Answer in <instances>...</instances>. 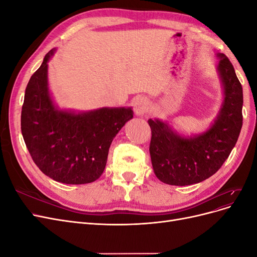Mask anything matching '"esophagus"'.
Wrapping results in <instances>:
<instances>
[{"label":"esophagus","instance_id":"34e87169","mask_svg":"<svg viewBox=\"0 0 257 257\" xmlns=\"http://www.w3.org/2000/svg\"><path fill=\"white\" fill-rule=\"evenodd\" d=\"M148 102L144 97H137L134 100V109L137 115H144L148 111Z\"/></svg>","mask_w":257,"mask_h":257}]
</instances>
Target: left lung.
<instances>
[{
  "label": "left lung",
  "mask_w": 257,
  "mask_h": 257,
  "mask_svg": "<svg viewBox=\"0 0 257 257\" xmlns=\"http://www.w3.org/2000/svg\"><path fill=\"white\" fill-rule=\"evenodd\" d=\"M217 57L224 100L211 127L203 134L186 138L165 122L148 121L151 127L152 166L162 182L182 186L206 180L221 168L238 141L242 127V85L228 58L223 53Z\"/></svg>",
  "instance_id": "1"
}]
</instances>
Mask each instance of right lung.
Wrapping results in <instances>:
<instances>
[{"mask_svg":"<svg viewBox=\"0 0 257 257\" xmlns=\"http://www.w3.org/2000/svg\"><path fill=\"white\" fill-rule=\"evenodd\" d=\"M27 85L21 110V133L37 167L58 182L84 184L102 176L114 136L133 118L132 108H99L75 113L59 110L48 89V61Z\"/></svg>","mask_w":257,"mask_h":257,"instance_id":"add662e5","label":"right lung"}]
</instances>
